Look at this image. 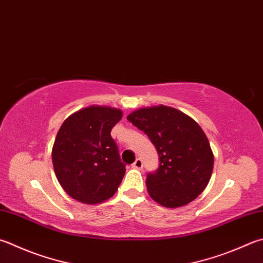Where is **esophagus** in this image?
Listing matches in <instances>:
<instances>
[{
    "instance_id": "1",
    "label": "esophagus",
    "mask_w": 263,
    "mask_h": 263,
    "mask_svg": "<svg viewBox=\"0 0 263 263\" xmlns=\"http://www.w3.org/2000/svg\"><path fill=\"white\" fill-rule=\"evenodd\" d=\"M133 167L136 168V170H142V168H143V161H142V159H140V158H137V159L135 160V162L133 163Z\"/></svg>"
}]
</instances>
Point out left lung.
Wrapping results in <instances>:
<instances>
[{
    "mask_svg": "<svg viewBox=\"0 0 263 263\" xmlns=\"http://www.w3.org/2000/svg\"><path fill=\"white\" fill-rule=\"evenodd\" d=\"M127 120L156 146L159 167L146 175L147 192L168 209L184 206L205 190L214 156L200 126L176 108L153 106L130 113Z\"/></svg>",
    "mask_w": 263,
    "mask_h": 263,
    "instance_id": "1",
    "label": "left lung"
}]
</instances>
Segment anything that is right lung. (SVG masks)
I'll return each mask as SVG.
<instances>
[{
  "label": "right lung",
  "instance_id": "1",
  "mask_svg": "<svg viewBox=\"0 0 263 263\" xmlns=\"http://www.w3.org/2000/svg\"><path fill=\"white\" fill-rule=\"evenodd\" d=\"M122 112L89 106L73 113L59 128L52 147L57 180L68 196L85 204H98L117 192L125 175L111 130Z\"/></svg>",
  "mask_w": 263,
  "mask_h": 263
}]
</instances>
